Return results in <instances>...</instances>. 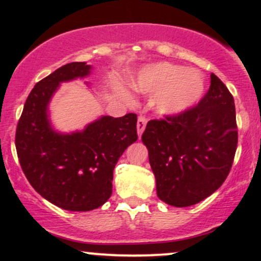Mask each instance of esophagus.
Instances as JSON below:
<instances>
[{
  "label": "esophagus",
  "instance_id": "34e87169",
  "mask_svg": "<svg viewBox=\"0 0 261 261\" xmlns=\"http://www.w3.org/2000/svg\"><path fill=\"white\" fill-rule=\"evenodd\" d=\"M146 124H147V120H146L145 116H139V120H137V135H139V139L141 135L143 134V131H145Z\"/></svg>",
  "mask_w": 261,
  "mask_h": 261
}]
</instances>
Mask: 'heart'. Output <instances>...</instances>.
<instances>
[{"instance_id":"obj_1","label":"heart","mask_w":261,"mask_h":261,"mask_svg":"<svg viewBox=\"0 0 261 261\" xmlns=\"http://www.w3.org/2000/svg\"><path fill=\"white\" fill-rule=\"evenodd\" d=\"M205 86L200 71L169 62L147 65L131 80L136 92L154 94L153 107L163 116H179L193 109L202 99Z\"/></svg>"}]
</instances>
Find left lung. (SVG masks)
<instances>
[{
	"label": "left lung",
	"instance_id": "8db88e82",
	"mask_svg": "<svg viewBox=\"0 0 261 261\" xmlns=\"http://www.w3.org/2000/svg\"><path fill=\"white\" fill-rule=\"evenodd\" d=\"M157 196L188 207L214 194L228 175L238 131L234 99L216 74L201 101L179 116L151 120L142 135Z\"/></svg>",
	"mask_w": 261,
	"mask_h": 261
}]
</instances>
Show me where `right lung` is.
<instances>
[{"label":"right lung","instance_id":"add662e5","mask_svg":"<svg viewBox=\"0 0 261 261\" xmlns=\"http://www.w3.org/2000/svg\"><path fill=\"white\" fill-rule=\"evenodd\" d=\"M92 70L86 62H71L38 82L17 125V154L27 179L44 199L67 211H91L108 201L115 164L137 140L133 113L103 115L73 133L54 128L49 104L60 85L86 79Z\"/></svg>","mask_w":261,"mask_h":261}]
</instances>
